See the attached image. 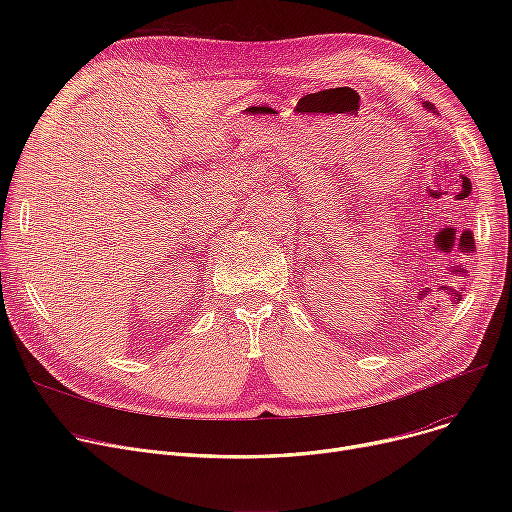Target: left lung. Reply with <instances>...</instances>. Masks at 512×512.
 <instances>
[{
    "label": "left lung",
    "instance_id": "8db88e82",
    "mask_svg": "<svg viewBox=\"0 0 512 512\" xmlns=\"http://www.w3.org/2000/svg\"><path fill=\"white\" fill-rule=\"evenodd\" d=\"M427 107H432V105H427Z\"/></svg>",
    "mask_w": 512,
    "mask_h": 512
}]
</instances>
